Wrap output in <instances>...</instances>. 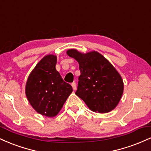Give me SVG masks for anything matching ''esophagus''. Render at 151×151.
<instances>
[{
    "label": "esophagus",
    "mask_w": 151,
    "mask_h": 151,
    "mask_svg": "<svg viewBox=\"0 0 151 151\" xmlns=\"http://www.w3.org/2000/svg\"><path fill=\"white\" fill-rule=\"evenodd\" d=\"M72 89H73V90H74V91H75L76 89H77V85H76V83L75 82L72 83Z\"/></svg>",
    "instance_id": "1"
}]
</instances>
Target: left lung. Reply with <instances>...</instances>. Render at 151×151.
Instances as JSON below:
<instances>
[{"mask_svg":"<svg viewBox=\"0 0 151 151\" xmlns=\"http://www.w3.org/2000/svg\"><path fill=\"white\" fill-rule=\"evenodd\" d=\"M67 54L77 60L81 72L76 95L93 112L104 114L115 109L124 92V81L111 63L96 51L70 49Z\"/></svg>","mask_w":151,"mask_h":151,"instance_id":"8db88e82","label":"left lung"}]
</instances>
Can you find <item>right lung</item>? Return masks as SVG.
I'll return each mask as SVG.
<instances>
[{
    "label": "right lung",
    "mask_w": 151,
    "mask_h": 151,
    "mask_svg": "<svg viewBox=\"0 0 151 151\" xmlns=\"http://www.w3.org/2000/svg\"><path fill=\"white\" fill-rule=\"evenodd\" d=\"M56 55H45L29 74L25 85L29 103L38 114L47 117L58 115L73 91L56 70Z\"/></svg>",
    "instance_id": "obj_1"
}]
</instances>
